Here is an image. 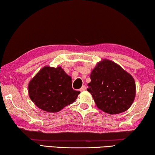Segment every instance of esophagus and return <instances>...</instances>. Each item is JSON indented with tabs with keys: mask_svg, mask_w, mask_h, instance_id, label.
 Here are the masks:
<instances>
[{
	"mask_svg": "<svg viewBox=\"0 0 155 155\" xmlns=\"http://www.w3.org/2000/svg\"><path fill=\"white\" fill-rule=\"evenodd\" d=\"M86 88H87L86 86H82V88H81L80 89V91H81V92H82V91H84L86 90Z\"/></svg>",
	"mask_w": 155,
	"mask_h": 155,
	"instance_id": "obj_1",
	"label": "esophagus"
}]
</instances>
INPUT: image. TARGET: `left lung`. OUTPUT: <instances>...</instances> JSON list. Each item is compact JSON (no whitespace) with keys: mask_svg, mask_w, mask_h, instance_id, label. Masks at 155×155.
<instances>
[{"mask_svg":"<svg viewBox=\"0 0 155 155\" xmlns=\"http://www.w3.org/2000/svg\"><path fill=\"white\" fill-rule=\"evenodd\" d=\"M89 92L99 109L108 114L125 112L136 95L135 80L120 65L104 59L91 71Z\"/></svg>","mask_w":155,"mask_h":155,"instance_id":"left-lung-1","label":"left lung"}]
</instances>
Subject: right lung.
I'll return each mask as SVG.
<instances>
[{"mask_svg":"<svg viewBox=\"0 0 155 155\" xmlns=\"http://www.w3.org/2000/svg\"><path fill=\"white\" fill-rule=\"evenodd\" d=\"M31 101L47 113L59 112L74 102L80 92L72 88V80L61 67L46 66L41 68L28 84Z\"/></svg>","mask_w":155,"mask_h":155,"instance_id":"right-lung-1","label":"right lung"}]
</instances>
